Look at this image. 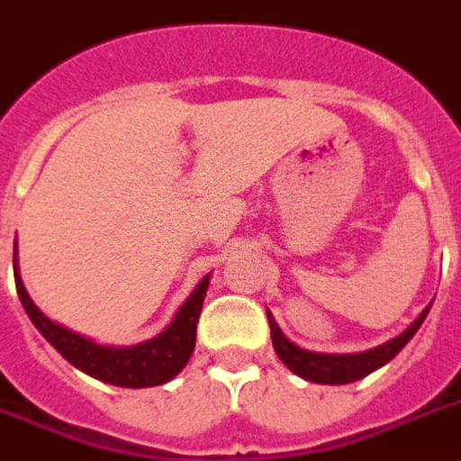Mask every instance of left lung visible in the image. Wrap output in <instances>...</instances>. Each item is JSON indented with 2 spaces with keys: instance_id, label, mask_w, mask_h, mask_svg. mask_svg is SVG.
I'll return each mask as SVG.
<instances>
[{
  "instance_id": "left-lung-1",
  "label": "left lung",
  "mask_w": 461,
  "mask_h": 461,
  "mask_svg": "<svg viewBox=\"0 0 461 461\" xmlns=\"http://www.w3.org/2000/svg\"><path fill=\"white\" fill-rule=\"evenodd\" d=\"M429 308L431 306L424 308V311L420 313V318H417V321L405 330V332L398 334L395 339L386 341V344L376 346V348H370V351H363V353L303 351V348L292 344V341L280 332L277 322L273 321L271 311H268V325H271V339H273V346H276L277 358L283 360V363L294 372V375L303 376L306 382H315V384H351L363 379V376H367L370 372L379 370V367L389 363V360H393L402 346L408 344V341L414 337V332L420 330L424 318H427Z\"/></svg>"
}]
</instances>
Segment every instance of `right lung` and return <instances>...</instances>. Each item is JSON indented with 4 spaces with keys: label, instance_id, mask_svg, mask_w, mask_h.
I'll return each mask as SVG.
<instances>
[{
    "label": "right lung",
    "instance_id": "right-lung-1",
    "mask_svg": "<svg viewBox=\"0 0 461 461\" xmlns=\"http://www.w3.org/2000/svg\"><path fill=\"white\" fill-rule=\"evenodd\" d=\"M14 277L21 303L30 321L40 330L41 337L56 348V351L72 363L77 370L86 372L98 382L124 386V389H143V386H159L169 382L178 372L184 370L188 358L193 356L197 337V321L203 311L204 294H207L209 273L200 280L193 294L178 308L176 318L169 322L165 332H159L155 339L143 344L129 346V348H115V346L94 344L86 337L70 332L66 327L56 325L34 306L28 296L23 280L18 276L16 247H14Z\"/></svg>",
    "mask_w": 461,
    "mask_h": 461
}]
</instances>
